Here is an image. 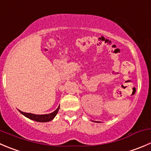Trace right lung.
<instances>
[{
    "label": "right lung",
    "mask_w": 151,
    "mask_h": 151,
    "mask_svg": "<svg viewBox=\"0 0 151 151\" xmlns=\"http://www.w3.org/2000/svg\"><path fill=\"white\" fill-rule=\"evenodd\" d=\"M60 106L57 108L56 111H55L54 112L49 114H42V115H37V114H30V113H25L21 111H19L22 114L24 115L25 116H26L29 119H32V120L37 121V122H49V121L52 120V119L55 118V116H56L57 114H58V111H59Z\"/></svg>",
    "instance_id": "obj_1"
}]
</instances>
